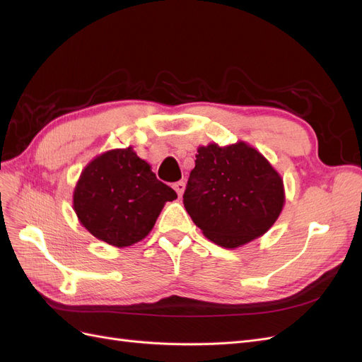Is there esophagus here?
<instances>
[{
    "instance_id": "esophagus-1",
    "label": "esophagus",
    "mask_w": 362,
    "mask_h": 362,
    "mask_svg": "<svg viewBox=\"0 0 362 362\" xmlns=\"http://www.w3.org/2000/svg\"><path fill=\"white\" fill-rule=\"evenodd\" d=\"M173 189H175V192L178 193V196H182V193H184V189H185V182H184V181H178V182H175V184H173Z\"/></svg>"
}]
</instances>
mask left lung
<instances>
[{
  "label": "left lung",
  "mask_w": 362,
  "mask_h": 362,
  "mask_svg": "<svg viewBox=\"0 0 362 362\" xmlns=\"http://www.w3.org/2000/svg\"><path fill=\"white\" fill-rule=\"evenodd\" d=\"M184 206L213 243L243 246L267 233L286 194L281 175L245 141L199 146L185 187Z\"/></svg>",
  "instance_id": "1"
}]
</instances>
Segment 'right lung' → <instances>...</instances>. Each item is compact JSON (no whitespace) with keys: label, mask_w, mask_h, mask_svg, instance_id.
<instances>
[{"label":"right lung","mask_w":362,"mask_h":362,"mask_svg":"<svg viewBox=\"0 0 362 362\" xmlns=\"http://www.w3.org/2000/svg\"><path fill=\"white\" fill-rule=\"evenodd\" d=\"M177 199L133 148L112 149L93 158L74 190L80 223L103 242L125 247L144 240L164 204Z\"/></svg>","instance_id":"obj_1"}]
</instances>
